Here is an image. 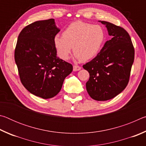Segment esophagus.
<instances>
[{
    "mask_svg": "<svg viewBox=\"0 0 146 146\" xmlns=\"http://www.w3.org/2000/svg\"><path fill=\"white\" fill-rule=\"evenodd\" d=\"M81 70V68L78 66H73V71H77Z\"/></svg>",
    "mask_w": 146,
    "mask_h": 146,
    "instance_id": "34e87169",
    "label": "esophagus"
}]
</instances>
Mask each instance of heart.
<instances>
[{
    "label": "heart",
    "instance_id": "heart-1",
    "mask_svg": "<svg viewBox=\"0 0 146 146\" xmlns=\"http://www.w3.org/2000/svg\"><path fill=\"white\" fill-rule=\"evenodd\" d=\"M105 40L106 33L102 26L76 21L64 29L62 36L56 35L53 42L60 58L68 60L73 47L75 58L86 62L98 55Z\"/></svg>",
    "mask_w": 146,
    "mask_h": 146
}]
</instances>
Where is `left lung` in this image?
<instances>
[{
  "label": "left lung",
  "instance_id": "1",
  "mask_svg": "<svg viewBox=\"0 0 146 146\" xmlns=\"http://www.w3.org/2000/svg\"><path fill=\"white\" fill-rule=\"evenodd\" d=\"M111 39L106 42L98 55L83 66L90 73L86 90L93 99L105 101L115 97L126 87L134 62L135 49L124 29L106 21Z\"/></svg>",
  "mask_w": 146,
  "mask_h": 146
}]
</instances>
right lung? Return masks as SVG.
Returning a JSON list of instances; mask_svg holds the SVG:
<instances>
[{"mask_svg":"<svg viewBox=\"0 0 146 146\" xmlns=\"http://www.w3.org/2000/svg\"><path fill=\"white\" fill-rule=\"evenodd\" d=\"M59 31L53 19L34 22L20 33L15 50L22 84L44 99L57 95L73 71L71 64L56 56L53 40Z\"/></svg>","mask_w":146,"mask_h":146,"instance_id":"right-lung-1","label":"right lung"}]
</instances>
